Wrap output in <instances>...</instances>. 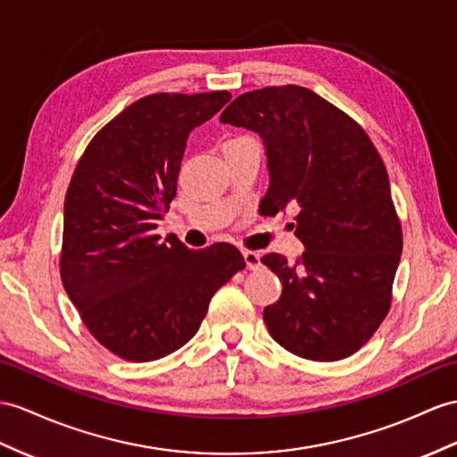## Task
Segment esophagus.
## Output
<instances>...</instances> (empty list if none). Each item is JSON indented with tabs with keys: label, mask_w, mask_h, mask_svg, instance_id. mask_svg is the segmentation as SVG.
<instances>
[{
	"label": "esophagus",
	"mask_w": 457,
	"mask_h": 457,
	"mask_svg": "<svg viewBox=\"0 0 457 457\" xmlns=\"http://www.w3.org/2000/svg\"><path fill=\"white\" fill-rule=\"evenodd\" d=\"M242 255H244V262H246L248 270H258V267L262 265V260H260V253L258 252L242 250Z\"/></svg>",
	"instance_id": "1"
}]
</instances>
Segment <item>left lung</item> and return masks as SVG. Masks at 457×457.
I'll list each match as a JSON object with an SVG mask.
<instances>
[{
    "instance_id": "1",
    "label": "left lung",
    "mask_w": 457,
    "mask_h": 457,
    "mask_svg": "<svg viewBox=\"0 0 457 457\" xmlns=\"http://www.w3.org/2000/svg\"><path fill=\"white\" fill-rule=\"evenodd\" d=\"M219 120L263 141L262 213L298 207L303 255L295 263L281 253L262 258L283 283L281 298L263 310L271 337L320 362L357 353L387 314L403 246L380 154L357 121L298 85L244 93Z\"/></svg>"
}]
</instances>
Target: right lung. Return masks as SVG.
<instances>
[{
	"instance_id": "right-lung-1",
	"label": "right lung",
	"mask_w": 457,
	"mask_h": 457,
	"mask_svg": "<svg viewBox=\"0 0 457 457\" xmlns=\"http://www.w3.org/2000/svg\"><path fill=\"white\" fill-rule=\"evenodd\" d=\"M230 93L139 98L87 145L65 194L60 271L93 337L120 359L149 362L190 341L209 300L244 270L219 242L204 250L161 242L190 131Z\"/></svg>"
}]
</instances>
